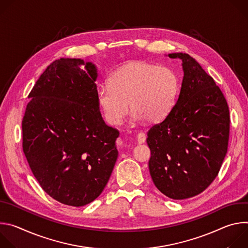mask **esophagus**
<instances>
[{
	"instance_id": "1",
	"label": "esophagus",
	"mask_w": 248,
	"mask_h": 248,
	"mask_svg": "<svg viewBox=\"0 0 248 248\" xmlns=\"http://www.w3.org/2000/svg\"><path fill=\"white\" fill-rule=\"evenodd\" d=\"M145 140H146V134L144 132H139L137 134L138 143H143V142H145Z\"/></svg>"
}]
</instances>
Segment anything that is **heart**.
<instances>
[{"label": "heart", "instance_id": "heart-1", "mask_svg": "<svg viewBox=\"0 0 248 248\" xmlns=\"http://www.w3.org/2000/svg\"><path fill=\"white\" fill-rule=\"evenodd\" d=\"M180 90V80L168 66L144 62L124 65L110 77L109 85L98 89L97 99L105 120L119 125L129 106L135 120L157 123L172 109Z\"/></svg>", "mask_w": 248, "mask_h": 248}]
</instances>
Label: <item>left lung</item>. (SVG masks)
Listing matches in <instances>:
<instances>
[{
  "instance_id": "1",
  "label": "left lung",
  "mask_w": 248,
  "mask_h": 248,
  "mask_svg": "<svg viewBox=\"0 0 248 248\" xmlns=\"http://www.w3.org/2000/svg\"><path fill=\"white\" fill-rule=\"evenodd\" d=\"M169 57L183 60L185 76L178 101L147 133L149 170L163 194L182 200L216 179L228 151L231 120L223 92L202 66L188 54Z\"/></svg>"
}]
</instances>
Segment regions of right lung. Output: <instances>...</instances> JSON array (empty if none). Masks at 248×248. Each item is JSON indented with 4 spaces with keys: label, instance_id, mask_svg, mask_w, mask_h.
Here are the masks:
<instances>
[{
    "label": "right lung",
    "instance_id": "right-lung-1",
    "mask_svg": "<svg viewBox=\"0 0 248 248\" xmlns=\"http://www.w3.org/2000/svg\"><path fill=\"white\" fill-rule=\"evenodd\" d=\"M96 78L91 62L54 61L30 91L22 119V150L34 176L47 194L69 206L95 200L118 158L119 130L101 116Z\"/></svg>",
    "mask_w": 248,
    "mask_h": 248
}]
</instances>
